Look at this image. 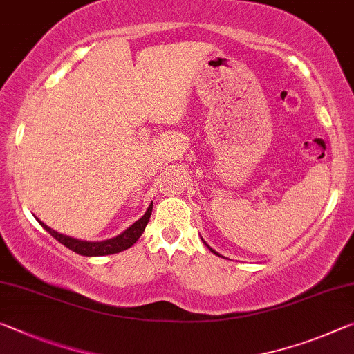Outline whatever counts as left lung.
I'll return each mask as SVG.
<instances>
[{
  "label": "left lung",
  "instance_id": "1",
  "mask_svg": "<svg viewBox=\"0 0 354 354\" xmlns=\"http://www.w3.org/2000/svg\"><path fill=\"white\" fill-rule=\"evenodd\" d=\"M204 243H205V242H204ZM205 245H207V243H205ZM207 247H209V245H207ZM209 250H210V252H212V253H215V254H218V253H216V252H215V250H212V248H210V247H209Z\"/></svg>",
  "mask_w": 354,
  "mask_h": 354
}]
</instances>
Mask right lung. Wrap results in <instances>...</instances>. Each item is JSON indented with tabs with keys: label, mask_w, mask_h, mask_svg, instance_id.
<instances>
[{
	"label": "right lung",
	"mask_w": 354,
	"mask_h": 354,
	"mask_svg": "<svg viewBox=\"0 0 354 354\" xmlns=\"http://www.w3.org/2000/svg\"><path fill=\"white\" fill-rule=\"evenodd\" d=\"M151 209H153V204H150L145 214L140 216L138 221L133 223L128 230H124L122 234H118L117 237L107 239V241H101V242L79 241V239L64 236V234L53 231L52 227L46 226L42 221H39V223L52 237H55L59 243H63L64 247L73 250V252L82 254V257H104V254L120 253V252H123V250H128L129 247L134 245L136 241L142 236L147 223H149V220H150Z\"/></svg>",
	"instance_id": "1"
}]
</instances>
